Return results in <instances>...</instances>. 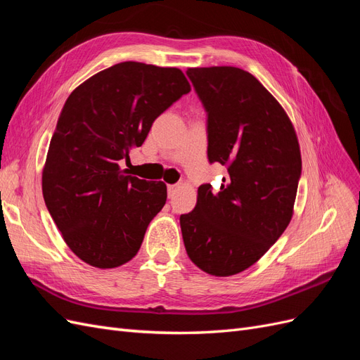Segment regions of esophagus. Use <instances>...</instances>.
I'll use <instances>...</instances> for the list:
<instances>
[{"instance_id": "34e87169", "label": "esophagus", "mask_w": 360, "mask_h": 360, "mask_svg": "<svg viewBox=\"0 0 360 360\" xmlns=\"http://www.w3.org/2000/svg\"><path fill=\"white\" fill-rule=\"evenodd\" d=\"M177 189H179L177 184H169V186H168V197L174 198V195L177 193Z\"/></svg>"}]
</instances>
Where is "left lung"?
Segmentation results:
<instances>
[{
    "instance_id": "8db88e82",
    "label": "left lung",
    "mask_w": 360,
    "mask_h": 360,
    "mask_svg": "<svg viewBox=\"0 0 360 360\" xmlns=\"http://www.w3.org/2000/svg\"><path fill=\"white\" fill-rule=\"evenodd\" d=\"M209 114L210 162L226 165L221 189L198 188L195 209L180 216L192 263L213 276H233L263 257L285 231L296 201L302 156L284 108L249 72L189 68Z\"/></svg>"
}]
</instances>
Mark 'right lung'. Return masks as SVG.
Listing matches in <instances>:
<instances>
[{"label": "right lung", "mask_w": 360, "mask_h": 360, "mask_svg": "<svg viewBox=\"0 0 360 360\" xmlns=\"http://www.w3.org/2000/svg\"><path fill=\"white\" fill-rule=\"evenodd\" d=\"M191 84L177 68L118 63L76 86L53 130L41 191L64 242L84 263L114 269L132 259L167 184L129 176L120 160L143 146L155 120Z\"/></svg>", "instance_id": "right-lung-1"}]
</instances>
